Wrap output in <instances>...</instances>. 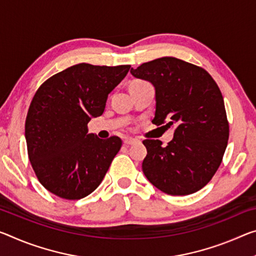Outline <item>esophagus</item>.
<instances>
[{"instance_id": "esophagus-1", "label": "esophagus", "mask_w": 256, "mask_h": 256, "mask_svg": "<svg viewBox=\"0 0 256 256\" xmlns=\"http://www.w3.org/2000/svg\"><path fill=\"white\" fill-rule=\"evenodd\" d=\"M136 139H134V138H125L124 139V144H136Z\"/></svg>"}]
</instances>
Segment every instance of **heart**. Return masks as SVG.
Listing matches in <instances>:
<instances>
[{
	"label": "heart",
	"instance_id": "b5f03b06",
	"mask_svg": "<svg viewBox=\"0 0 256 256\" xmlns=\"http://www.w3.org/2000/svg\"><path fill=\"white\" fill-rule=\"evenodd\" d=\"M134 82H136V80H134Z\"/></svg>",
	"mask_w": 256,
	"mask_h": 256
}]
</instances>
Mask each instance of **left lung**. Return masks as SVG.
Here are the masks:
<instances>
[{
  "label": "left lung",
  "instance_id": "1",
  "mask_svg": "<svg viewBox=\"0 0 256 256\" xmlns=\"http://www.w3.org/2000/svg\"><path fill=\"white\" fill-rule=\"evenodd\" d=\"M131 74L155 86L152 123L174 125V138L168 146L160 140H144L146 178L172 196L198 192L218 171L229 139V122L218 84L204 68L173 56L144 62L132 68Z\"/></svg>",
  "mask_w": 256,
  "mask_h": 256
}]
</instances>
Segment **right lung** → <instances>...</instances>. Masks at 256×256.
Wrapping results in <instances>:
<instances>
[{"label":"right lung","mask_w":256,"mask_h":256,"mask_svg":"<svg viewBox=\"0 0 256 256\" xmlns=\"http://www.w3.org/2000/svg\"><path fill=\"white\" fill-rule=\"evenodd\" d=\"M130 68L74 64L35 92L25 122L28 158L40 184L56 196L80 200L106 176L122 140L88 134V123L102 115L108 94Z\"/></svg>","instance_id":"obj_1"}]
</instances>
